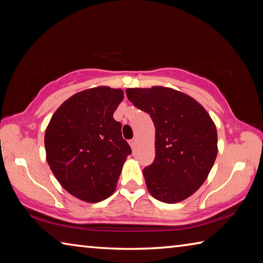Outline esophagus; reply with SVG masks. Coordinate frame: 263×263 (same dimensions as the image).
<instances>
[{"mask_svg":"<svg viewBox=\"0 0 263 263\" xmlns=\"http://www.w3.org/2000/svg\"><path fill=\"white\" fill-rule=\"evenodd\" d=\"M128 144H130L132 149H135L136 148V145H137V139H136V138H133V139H131L130 141H128Z\"/></svg>","mask_w":263,"mask_h":263,"instance_id":"1","label":"esophagus"}]
</instances>
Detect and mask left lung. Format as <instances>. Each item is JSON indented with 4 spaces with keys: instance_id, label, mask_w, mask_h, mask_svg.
<instances>
[{
    "instance_id": "1",
    "label": "left lung",
    "mask_w": 263,
    "mask_h": 263,
    "mask_svg": "<svg viewBox=\"0 0 263 263\" xmlns=\"http://www.w3.org/2000/svg\"><path fill=\"white\" fill-rule=\"evenodd\" d=\"M126 95L154 123L155 159L142 172L151 195L169 204L188 198L215 163V123L197 101L174 89L128 88Z\"/></svg>"
}]
</instances>
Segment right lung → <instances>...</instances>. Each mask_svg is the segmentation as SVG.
I'll return each mask as SVG.
<instances>
[{
    "mask_svg": "<svg viewBox=\"0 0 263 263\" xmlns=\"http://www.w3.org/2000/svg\"><path fill=\"white\" fill-rule=\"evenodd\" d=\"M121 89L97 87L62 103L45 132L46 159L64 188L82 201L110 197L131 147L122 137L114 112L123 101Z\"/></svg>",
    "mask_w": 263,
    "mask_h": 263,
    "instance_id": "1",
    "label": "right lung"
}]
</instances>
